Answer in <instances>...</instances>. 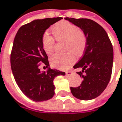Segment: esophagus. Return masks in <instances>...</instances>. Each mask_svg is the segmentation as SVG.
<instances>
[{
	"label": "esophagus",
	"instance_id": "34e87169",
	"mask_svg": "<svg viewBox=\"0 0 122 122\" xmlns=\"http://www.w3.org/2000/svg\"><path fill=\"white\" fill-rule=\"evenodd\" d=\"M66 75L67 76H71V75H73V72L72 71H66Z\"/></svg>",
	"mask_w": 122,
	"mask_h": 122
}]
</instances>
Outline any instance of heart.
I'll return each instance as SVG.
<instances>
[{"label": "heart", "instance_id": "obj_1", "mask_svg": "<svg viewBox=\"0 0 122 122\" xmlns=\"http://www.w3.org/2000/svg\"><path fill=\"white\" fill-rule=\"evenodd\" d=\"M51 32L57 41H65V49L70 51L66 53L54 54L50 58V62L56 68L60 69L68 68L75 60L74 53L79 56L85 51L86 37L82 31L79 30L77 26L66 21H61L56 24L51 28ZM42 44L45 51L47 54H51L55 45L54 37L45 35L43 37Z\"/></svg>", "mask_w": 122, "mask_h": 122}]
</instances>
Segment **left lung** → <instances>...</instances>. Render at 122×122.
<instances>
[{
    "label": "left lung",
    "instance_id": "obj_1",
    "mask_svg": "<svg viewBox=\"0 0 122 122\" xmlns=\"http://www.w3.org/2000/svg\"><path fill=\"white\" fill-rule=\"evenodd\" d=\"M64 19L81 28L87 40L83 57L73 66L81 68L77 73L83 81L80 86L71 87V91L82 101L94 99L101 95L110 81L113 62L111 42L105 29L96 21L84 18Z\"/></svg>",
    "mask_w": 122,
    "mask_h": 122
}]
</instances>
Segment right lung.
<instances>
[{"label": "right lung", "instance_id": "obj_1", "mask_svg": "<svg viewBox=\"0 0 122 122\" xmlns=\"http://www.w3.org/2000/svg\"><path fill=\"white\" fill-rule=\"evenodd\" d=\"M62 17L35 20L20 28L15 36L11 66L14 79L21 91L35 102L47 101L54 95V79L65 75L64 72L48 68L41 71V62L49 66L48 57L43 47L45 30Z\"/></svg>", "mask_w": 122, "mask_h": 122}]
</instances>
